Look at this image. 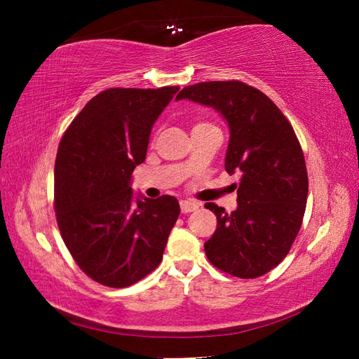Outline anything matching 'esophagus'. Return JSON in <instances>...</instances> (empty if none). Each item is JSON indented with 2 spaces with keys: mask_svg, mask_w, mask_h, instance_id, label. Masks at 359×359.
Returning <instances> with one entry per match:
<instances>
[{
  "mask_svg": "<svg viewBox=\"0 0 359 359\" xmlns=\"http://www.w3.org/2000/svg\"><path fill=\"white\" fill-rule=\"evenodd\" d=\"M199 208V203L194 201H180V210L182 212H191Z\"/></svg>",
  "mask_w": 359,
  "mask_h": 359,
  "instance_id": "34e87169",
  "label": "esophagus"
}]
</instances>
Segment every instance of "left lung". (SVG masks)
Here are the masks:
<instances>
[{
	"label": "left lung",
	"mask_w": 359,
	"mask_h": 359,
	"mask_svg": "<svg viewBox=\"0 0 359 359\" xmlns=\"http://www.w3.org/2000/svg\"><path fill=\"white\" fill-rule=\"evenodd\" d=\"M182 98L212 106L226 118L225 170L242 175L234 211L205 203L217 217L205 255L231 276H262L284 261L306 212L309 177L294 129L269 97L239 80L185 86L175 100Z\"/></svg>",
	"instance_id": "1"
}]
</instances>
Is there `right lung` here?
Masks as SVG:
<instances>
[{"instance_id": "add662e5", "label": "right lung", "mask_w": 359, "mask_h": 359, "mask_svg": "<svg viewBox=\"0 0 359 359\" xmlns=\"http://www.w3.org/2000/svg\"><path fill=\"white\" fill-rule=\"evenodd\" d=\"M179 86L109 88L86 103L58 144L57 224L81 271L123 288L162 262L180 215L172 196L133 199L131 174L147 157L151 128Z\"/></svg>"}]
</instances>
